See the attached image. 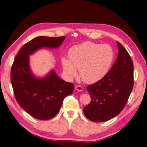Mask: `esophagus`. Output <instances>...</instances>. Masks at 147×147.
<instances>
[{"mask_svg": "<svg viewBox=\"0 0 147 147\" xmlns=\"http://www.w3.org/2000/svg\"><path fill=\"white\" fill-rule=\"evenodd\" d=\"M75 89L78 91H82L83 90V87L81 85H76L75 87Z\"/></svg>", "mask_w": 147, "mask_h": 147, "instance_id": "1", "label": "esophagus"}]
</instances>
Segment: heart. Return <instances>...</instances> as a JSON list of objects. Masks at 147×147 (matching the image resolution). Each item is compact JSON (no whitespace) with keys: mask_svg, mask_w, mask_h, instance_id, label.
Returning a JSON list of instances; mask_svg holds the SVG:
<instances>
[{"mask_svg":"<svg viewBox=\"0 0 147 147\" xmlns=\"http://www.w3.org/2000/svg\"><path fill=\"white\" fill-rule=\"evenodd\" d=\"M69 59L62 57V65L66 76L72 79L80 76L83 82L94 83L103 78L110 70L114 59V51L110 45L86 41L72 47Z\"/></svg>","mask_w":147,"mask_h":147,"instance_id":"obj_1","label":"heart"}]
</instances>
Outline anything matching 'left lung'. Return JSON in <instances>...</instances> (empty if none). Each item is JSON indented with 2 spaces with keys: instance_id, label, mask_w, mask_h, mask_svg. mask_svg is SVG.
<instances>
[{
  "instance_id": "1",
  "label": "left lung",
  "mask_w": 147,
  "mask_h": 147,
  "mask_svg": "<svg viewBox=\"0 0 147 147\" xmlns=\"http://www.w3.org/2000/svg\"><path fill=\"white\" fill-rule=\"evenodd\" d=\"M117 43L119 54L111 69L103 78L87 87L91 101L83 108V113L91 121L102 122L118 115L133 90V63L127 51Z\"/></svg>"
}]
</instances>
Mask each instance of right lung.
Segmentation results:
<instances>
[{
    "label": "right lung",
    "instance_id": "obj_1",
    "mask_svg": "<svg viewBox=\"0 0 147 147\" xmlns=\"http://www.w3.org/2000/svg\"><path fill=\"white\" fill-rule=\"evenodd\" d=\"M65 38L39 36L32 39L20 48L11 67V82L17 102L37 119L46 120L55 116L65 97L73 93L74 84L60 79L53 71L42 78L34 77L28 55L43 47H59Z\"/></svg>",
    "mask_w": 147,
    "mask_h": 147
}]
</instances>
